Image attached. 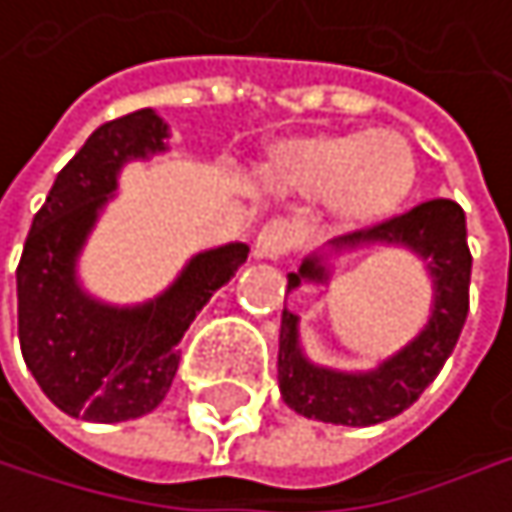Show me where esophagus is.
Masks as SVG:
<instances>
[{"label": "esophagus", "mask_w": 512, "mask_h": 512, "mask_svg": "<svg viewBox=\"0 0 512 512\" xmlns=\"http://www.w3.org/2000/svg\"><path fill=\"white\" fill-rule=\"evenodd\" d=\"M291 245H294V230H291V224H288V221H270V224L258 233V239H254L251 254H254L258 261H279L282 254L291 251Z\"/></svg>", "instance_id": "esophagus-1"}]
</instances>
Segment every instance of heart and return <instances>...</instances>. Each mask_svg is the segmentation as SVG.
Here are the masks:
<instances>
[{"instance_id":"1","label":"heart","mask_w":512,"mask_h":512,"mask_svg":"<svg viewBox=\"0 0 512 512\" xmlns=\"http://www.w3.org/2000/svg\"><path fill=\"white\" fill-rule=\"evenodd\" d=\"M267 176L288 194H321L348 230L381 227L417 185V155L399 131H309L270 146Z\"/></svg>"}]
</instances>
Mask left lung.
Segmentation results:
<instances>
[{
    "label": "left lung",
    "instance_id": "1",
    "mask_svg": "<svg viewBox=\"0 0 512 512\" xmlns=\"http://www.w3.org/2000/svg\"><path fill=\"white\" fill-rule=\"evenodd\" d=\"M375 245L405 248L426 264L432 279L429 321L411 342L384 357L375 369L348 372L321 366L306 354L300 339V315L285 306L279 333V390L285 405L309 420L375 426L399 417L438 378L465 327L471 251L465 212L453 200H429L381 227L330 239L324 251L309 254L297 273H288V294L303 285H330L339 258Z\"/></svg>",
    "mask_w": 512,
    "mask_h": 512
}]
</instances>
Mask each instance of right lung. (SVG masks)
Here are the masks:
<instances>
[{
  "mask_svg": "<svg viewBox=\"0 0 512 512\" xmlns=\"http://www.w3.org/2000/svg\"><path fill=\"white\" fill-rule=\"evenodd\" d=\"M167 137L152 107L104 122L59 170L32 218L17 267L20 351L68 417L122 423L155 411L176 375L185 330L248 258L245 242L197 251L158 297L134 306L104 303L83 288L80 254L116 197L122 167L167 152Z\"/></svg>",
  "mask_w": 512,
  "mask_h": 512,
  "instance_id": "obj_1",
  "label": "right lung"
}]
</instances>
